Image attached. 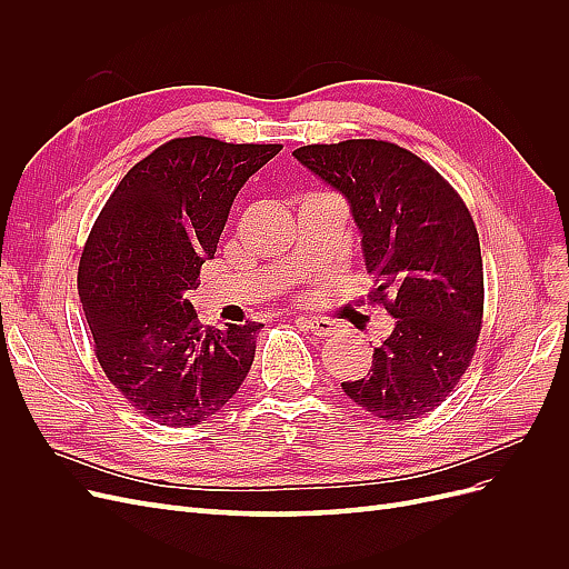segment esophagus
<instances>
[{"instance_id":"esophagus-1","label":"esophagus","mask_w":569,"mask_h":569,"mask_svg":"<svg viewBox=\"0 0 569 569\" xmlns=\"http://www.w3.org/2000/svg\"><path fill=\"white\" fill-rule=\"evenodd\" d=\"M299 325H303L308 332L316 337H332L339 332V322L330 320V318H299Z\"/></svg>"}]
</instances>
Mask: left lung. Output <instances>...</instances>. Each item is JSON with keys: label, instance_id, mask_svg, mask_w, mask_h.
Returning a JSON list of instances; mask_svg holds the SVG:
<instances>
[{"label": "left lung", "instance_id": "1", "mask_svg": "<svg viewBox=\"0 0 569 569\" xmlns=\"http://www.w3.org/2000/svg\"><path fill=\"white\" fill-rule=\"evenodd\" d=\"M295 159L349 201L370 299L396 318L368 377L341 382L370 416L403 422L446 401L475 356L485 270L468 206L437 170L382 140L308 144Z\"/></svg>", "mask_w": 569, "mask_h": 569}]
</instances>
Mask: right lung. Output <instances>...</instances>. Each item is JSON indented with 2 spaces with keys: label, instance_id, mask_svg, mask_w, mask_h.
Returning a JSON list of instances; mask_svg holds the SVG:
<instances>
[{
  "label": "right lung",
  "instance_id": "1",
  "mask_svg": "<svg viewBox=\"0 0 569 569\" xmlns=\"http://www.w3.org/2000/svg\"><path fill=\"white\" fill-rule=\"evenodd\" d=\"M280 144L178 137L134 163L84 244L78 295L111 385L147 418L199 425L247 380L261 322L199 325L187 291L239 189Z\"/></svg>",
  "mask_w": 569,
  "mask_h": 569
}]
</instances>
